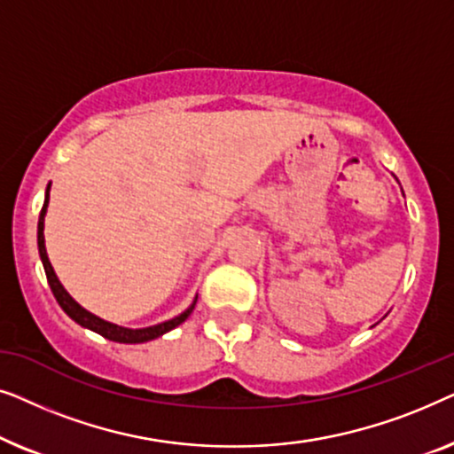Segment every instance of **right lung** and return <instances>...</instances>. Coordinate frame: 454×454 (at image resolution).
I'll return each instance as SVG.
<instances>
[{
  "mask_svg": "<svg viewBox=\"0 0 454 454\" xmlns=\"http://www.w3.org/2000/svg\"><path fill=\"white\" fill-rule=\"evenodd\" d=\"M47 204H49V185H47V194H45V204H43L41 215H39V227H36V241H39V256L43 260V266H45V275H47L49 287H51L55 300H58L61 309H64V312L70 316L72 320H76L80 326L90 328V331L98 333V334H101V337L109 339V340H115V343H146V340L157 339V337H160V334L169 333L171 328L179 326L192 314V309H194L196 301L192 303V306L185 309L184 314L176 316V318H173V320L160 322V325H157V326L136 328V331H132V328H123V326L111 325V322H105L101 318H97L95 314L86 312V309L82 306H78V303L70 297V294H67V291L61 287V283L58 281V277H55V272H53V266H51V262H49V258H47L45 235H43V227H45Z\"/></svg>",
  "mask_w": 454,
  "mask_h": 454,
  "instance_id": "right-lung-1",
  "label": "right lung"
}]
</instances>
